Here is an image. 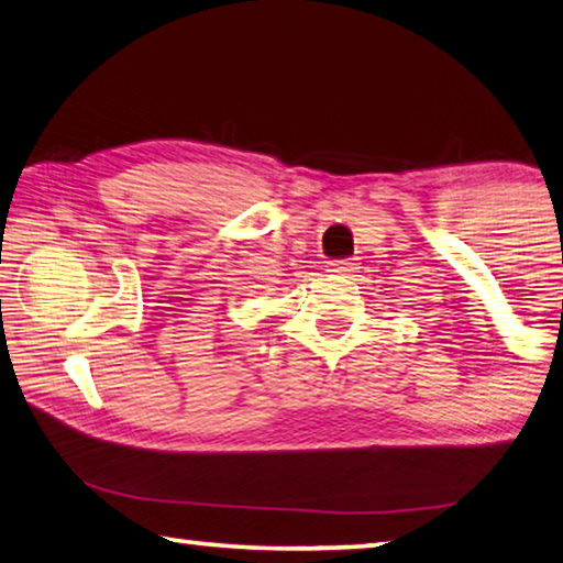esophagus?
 <instances>
[{
  "label": "esophagus",
  "instance_id": "obj_1",
  "mask_svg": "<svg viewBox=\"0 0 563 563\" xmlns=\"http://www.w3.org/2000/svg\"><path fill=\"white\" fill-rule=\"evenodd\" d=\"M329 273L331 275H341V278H349V275L354 273V263H349V260H331Z\"/></svg>",
  "mask_w": 563,
  "mask_h": 563
}]
</instances>
